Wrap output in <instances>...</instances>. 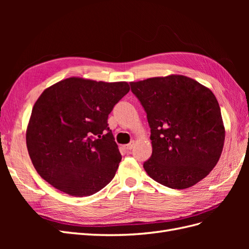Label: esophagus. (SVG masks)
I'll return each instance as SVG.
<instances>
[{"label": "esophagus", "instance_id": "obj_1", "mask_svg": "<svg viewBox=\"0 0 249 249\" xmlns=\"http://www.w3.org/2000/svg\"><path fill=\"white\" fill-rule=\"evenodd\" d=\"M134 143H135V142H134V141H132V142H130V143H129V144H125V145H124V148H125L126 150H130V149H132V148H133V146H134Z\"/></svg>", "mask_w": 249, "mask_h": 249}]
</instances>
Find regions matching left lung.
Wrapping results in <instances>:
<instances>
[{"instance_id":"8db88e82","label":"left lung","mask_w":249,"mask_h":249,"mask_svg":"<svg viewBox=\"0 0 249 249\" xmlns=\"http://www.w3.org/2000/svg\"><path fill=\"white\" fill-rule=\"evenodd\" d=\"M147 114L152 157L147 175L172 189H186L205 178L219 161L225 129L211 90L182 74L131 82Z\"/></svg>"}]
</instances>
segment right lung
I'll list each match as a JSON object with an SVG mask.
<instances>
[{"label":"right lung","instance_id":"1","mask_svg":"<svg viewBox=\"0 0 249 249\" xmlns=\"http://www.w3.org/2000/svg\"><path fill=\"white\" fill-rule=\"evenodd\" d=\"M126 82L71 77L48 87L34 104L27 148L38 175L71 196H88L114 178L122 161L107 119L129 92Z\"/></svg>","mask_w":249,"mask_h":249}]
</instances>
